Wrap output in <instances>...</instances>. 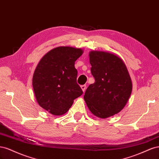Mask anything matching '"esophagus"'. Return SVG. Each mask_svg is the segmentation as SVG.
Masks as SVG:
<instances>
[{
	"mask_svg": "<svg viewBox=\"0 0 159 159\" xmlns=\"http://www.w3.org/2000/svg\"><path fill=\"white\" fill-rule=\"evenodd\" d=\"M81 89H82L83 92H84V91H85V89H86V85H81Z\"/></svg>",
	"mask_w": 159,
	"mask_h": 159,
	"instance_id": "1",
	"label": "esophagus"
}]
</instances>
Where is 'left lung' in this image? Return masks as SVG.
Segmentation results:
<instances>
[{
  "instance_id": "8db88e82",
  "label": "left lung",
  "mask_w": 159,
  "mask_h": 159,
  "mask_svg": "<svg viewBox=\"0 0 159 159\" xmlns=\"http://www.w3.org/2000/svg\"><path fill=\"white\" fill-rule=\"evenodd\" d=\"M91 72L95 83L85 91L84 100L95 116L105 119L125 106L132 92V81L123 61L113 54L91 51Z\"/></svg>"
}]
</instances>
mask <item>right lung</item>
Segmentation results:
<instances>
[{
	"mask_svg": "<svg viewBox=\"0 0 159 159\" xmlns=\"http://www.w3.org/2000/svg\"><path fill=\"white\" fill-rule=\"evenodd\" d=\"M83 50L70 46L57 47L42 57L32 78L35 98L40 106L54 115L66 113L74 100L83 94L77 84L75 61Z\"/></svg>",
	"mask_w": 159,
	"mask_h": 159,
	"instance_id": "right-lung-1",
	"label": "right lung"
}]
</instances>
